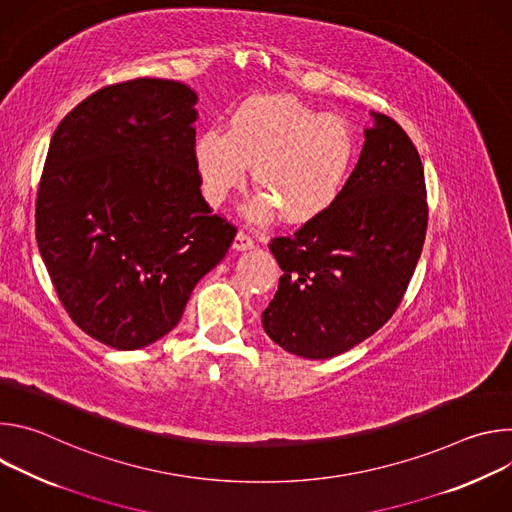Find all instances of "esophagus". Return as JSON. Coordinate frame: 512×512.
I'll return each mask as SVG.
<instances>
[{
  "instance_id": "obj_1",
  "label": "esophagus",
  "mask_w": 512,
  "mask_h": 512,
  "mask_svg": "<svg viewBox=\"0 0 512 512\" xmlns=\"http://www.w3.org/2000/svg\"><path fill=\"white\" fill-rule=\"evenodd\" d=\"M255 247V241L249 237V235H245L243 231H239L237 235H235V241H233V249L235 251H249V249H253Z\"/></svg>"
}]
</instances>
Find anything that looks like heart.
<instances>
[{
	"label": "heart",
	"mask_w": 512,
	"mask_h": 512,
	"mask_svg": "<svg viewBox=\"0 0 512 512\" xmlns=\"http://www.w3.org/2000/svg\"><path fill=\"white\" fill-rule=\"evenodd\" d=\"M354 133L336 115H322L298 99L265 97L239 107L225 133L204 131L194 164L204 198L218 206L247 182V168L263 190L249 206L253 221L275 212L291 225L324 216L342 196L352 164Z\"/></svg>",
	"instance_id": "obj_1"
}]
</instances>
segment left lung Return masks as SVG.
<instances>
[{
	"label": "left lung",
	"instance_id": "1",
	"mask_svg": "<svg viewBox=\"0 0 512 512\" xmlns=\"http://www.w3.org/2000/svg\"><path fill=\"white\" fill-rule=\"evenodd\" d=\"M371 115L338 202L269 245L283 275L263 330L304 358H332L383 328L423 249L427 194L419 154L397 121Z\"/></svg>",
	"mask_w": 512,
	"mask_h": 512
}]
</instances>
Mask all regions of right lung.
<instances>
[{"label":"right lung","mask_w":512,"mask_h":512,"mask_svg":"<svg viewBox=\"0 0 512 512\" xmlns=\"http://www.w3.org/2000/svg\"><path fill=\"white\" fill-rule=\"evenodd\" d=\"M196 101L178 81L109 85L50 141L38 249L72 322L117 350L166 336L237 235L200 192Z\"/></svg>","instance_id":"add662e5"}]
</instances>
